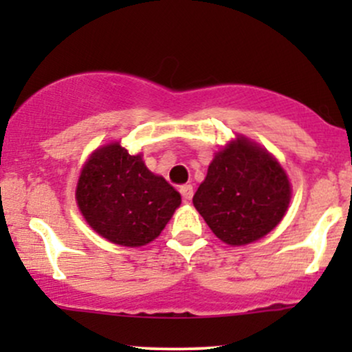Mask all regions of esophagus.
<instances>
[{
	"instance_id": "esophagus-1",
	"label": "esophagus",
	"mask_w": 352,
	"mask_h": 352,
	"mask_svg": "<svg viewBox=\"0 0 352 352\" xmlns=\"http://www.w3.org/2000/svg\"><path fill=\"white\" fill-rule=\"evenodd\" d=\"M180 193H182V197H184L185 201L192 200V197H193V187H192V185H182V187H180Z\"/></svg>"
}]
</instances>
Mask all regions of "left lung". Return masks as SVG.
Here are the masks:
<instances>
[{"instance_id": "1", "label": "left lung", "mask_w": 352, "mask_h": 352, "mask_svg": "<svg viewBox=\"0 0 352 352\" xmlns=\"http://www.w3.org/2000/svg\"><path fill=\"white\" fill-rule=\"evenodd\" d=\"M292 185L278 160L246 137H236L215 153L193 195L215 235L232 246L268 235L285 217Z\"/></svg>"}]
</instances>
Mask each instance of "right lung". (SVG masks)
Returning a JSON list of instances; mask_svg holds the SVG:
<instances>
[{"label": "right lung", "instance_id": "1", "mask_svg": "<svg viewBox=\"0 0 352 352\" xmlns=\"http://www.w3.org/2000/svg\"><path fill=\"white\" fill-rule=\"evenodd\" d=\"M76 200L100 236L122 246H144L160 235L180 205V193L131 155L119 142L104 145L80 172Z\"/></svg>", "mask_w": 352, "mask_h": 352}]
</instances>
